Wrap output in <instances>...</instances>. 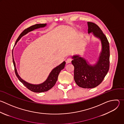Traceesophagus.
Wrapping results in <instances>:
<instances>
[{"label": "esophagus", "mask_w": 124, "mask_h": 124, "mask_svg": "<svg viewBox=\"0 0 124 124\" xmlns=\"http://www.w3.org/2000/svg\"><path fill=\"white\" fill-rule=\"evenodd\" d=\"M71 60H72L71 58L70 57H69L68 58H67V59L66 60V63H70L71 62Z\"/></svg>", "instance_id": "esophagus-1"}]
</instances>
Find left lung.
<instances>
[{
	"instance_id": "obj_1",
	"label": "left lung",
	"mask_w": 124,
	"mask_h": 124,
	"mask_svg": "<svg viewBox=\"0 0 124 124\" xmlns=\"http://www.w3.org/2000/svg\"><path fill=\"white\" fill-rule=\"evenodd\" d=\"M88 33L101 40L102 51L98 60L93 65L79 55L72 57L71 63L74 67V79L76 84L83 88L92 89L98 86L104 80L109 68V45L106 35L95 23L88 22Z\"/></svg>"
}]
</instances>
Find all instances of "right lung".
Listing matches in <instances>:
<instances>
[{
    "instance_id": "1",
    "label": "right lung",
    "mask_w": 124,
    "mask_h": 124,
    "mask_svg": "<svg viewBox=\"0 0 124 124\" xmlns=\"http://www.w3.org/2000/svg\"><path fill=\"white\" fill-rule=\"evenodd\" d=\"M47 25V24H37L31 26L27 29H25L24 30V31L20 34L18 38L17 39L15 45L16 44L17 42L20 40V39L24 35L26 34L27 33H28L30 31H32L33 30L35 29H37L40 28H43L45 27ZM13 64L15 67V71L16 74L19 79V80L21 82V83L27 88H28L29 90L34 92V93H42V92H47L52 89L54 85L55 84L56 82L57 81L58 76L59 75V73H60V71L63 70L64 67L65 65L66 64V62L63 61V63H62L61 64L57 66L56 67L54 68L50 72L49 75L48 76L47 79L43 83L38 84V85H35V84H30L29 83H28L26 81H24L18 75L17 72V70L16 67V63L14 61V57L13 55Z\"/></svg>"
}]
</instances>
